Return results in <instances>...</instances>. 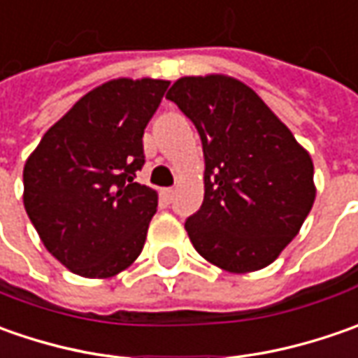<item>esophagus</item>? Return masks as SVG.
<instances>
[{"label": "esophagus", "instance_id": "34e87169", "mask_svg": "<svg viewBox=\"0 0 358 358\" xmlns=\"http://www.w3.org/2000/svg\"><path fill=\"white\" fill-rule=\"evenodd\" d=\"M173 195H175V189H171V187H167V189H161V197L167 201V203H169V201H173Z\"/></svg>", "mask_w": 358, "mask_h": 358}]
</instances>
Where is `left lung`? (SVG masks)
Wrapping results in <instances>:
<instances>
[{
  "label": "left lung",
  "instance_id": "8db88e82",
  "mask_svg": "<svg viewBox=\"0 0 358 358\" xmlns=\"http://www.w3.org/2000/svg\"><path fill=\"white\" fill-rule=\"evenodd\" d=\"M167 99L193 121L203 143L205 197L185 221L193 247L229 273L271 265L315 203L309 151L235 77H181Z\"/></svg>",
  "mask_w": 358,
  "mask_h": 358
}]
</instances>
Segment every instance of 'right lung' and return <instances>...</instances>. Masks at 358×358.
<instances>
[{
    "mask_svg": "<svg viewBox=\"0 0 358 358\" xmlns=\"http://www.w3.org/2000/svg\"><path fill=\"white\" fill-rule=\"evenodd\" d=\"M167 87L151 77L107 81L51 125L25 161V211L71 273L109 279L141 253L157 191L133 177L145 163L143 131Z\"/></svg>",
    "mask_w": 358,
    "mask_h": 358,
    "instance_id": "right-lung-1",
    "label": "right lung"
}]
</instances>
